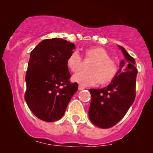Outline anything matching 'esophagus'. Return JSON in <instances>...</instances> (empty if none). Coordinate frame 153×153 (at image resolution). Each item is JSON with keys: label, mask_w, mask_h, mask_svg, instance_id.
<instances>
[{"label": "esophagus", "mask_w": 153, "mask_h": 153, "mask_svg": "<svg viewBox=\"0 0 153 153\" xmlns=\"http://www.w3.org/2000/svg\"><path fill=\"white\" fill-rule=\"evenodd\" d=\"M84 88H85V87L82 86V85H78V90H79V91L83 90Z\"/></svg>", "instance_id": "obj_1"}]
</instances>
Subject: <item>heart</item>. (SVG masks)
I'll list each match as a JSON object with an SVG mask.
<instances>
[{
  "label": "heart",
  "mask_w": 153,
  "mask_h": 153,
  "mask_svg": "<svg viewBox=\"0 0 153 153\" xmlns=\"http://www.w3.org/2000/svg\"><path fill=\"white\" fill-rule=\"evenodd\" d=\"M85 59L92 61L88 67L87 73L78 72L72 77L73 81L85 86H90L99 82L107 85L113 81L118 73V65L110 59L108 52L100 47H93L85 51ZM67 65L71 71L75 72L81 65V57L77 52H73L67 59Z\"/></svg>",
  "instance_id": "heart-1"
}]
</instances>
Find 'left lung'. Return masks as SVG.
I'll return each mask as SVG.
<instances>
[{
  "mask_svg": "<svg viewBox=\"0 0 153 153\" xmlns=\"http://www.w3.org/2000/svg\"><path fill=\"white\" fill-rule=\"evenodd\" d=\"M118 47L122 50L126 61L121 60L117 76L107 87L89 89L91 96L89 119L94 125L103 129L117 124L124 117L135 99L137 74L135 60L124 47L119 45Z\"/></svg>",
  "mask_w": 153,
  "mask_h": 153,
  "instance_id": "8db88e82",
  "label": "left lung"
}]
</instances>
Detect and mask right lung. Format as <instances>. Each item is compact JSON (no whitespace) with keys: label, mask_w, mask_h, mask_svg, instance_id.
<instances>
[{"label":"right lung","mask_w":153,"mask_h":153,"mask_svg":"<svg viewBox=\"0 0 153 153\" xmlns=\"http://www.w3.org/2000/svg\"><path fill=\"white\" fill-rule=\"evenodd\" d=\"M75 49L73 43L53 38L43 40L31 51L25 78V100L37 118L45 122L62 118L78 91V83L70 82L67 65Z\"/></svg>","instance_id":"1"}]
</instances>
